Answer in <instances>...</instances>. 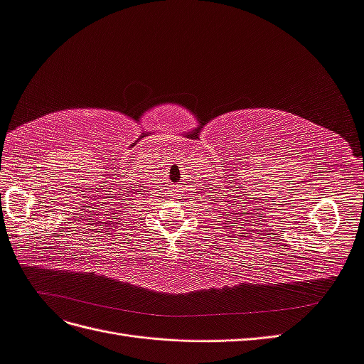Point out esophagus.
<instances>
[{
  "mask_svg": "<svg viewBox=\"0 0 364 364\" xmlns=\"http://www.w3.org/2000/svg\"><path fill=\"white\" fill-rule=\"evenodd\" d=\"M174 190H178V185H176V188Z\"/></svg>",
  "mask_w": 364,
  "mask_h": 364,
  "instance_id": "34e87169",
  "label": "esophagus"
}]
</instances>
